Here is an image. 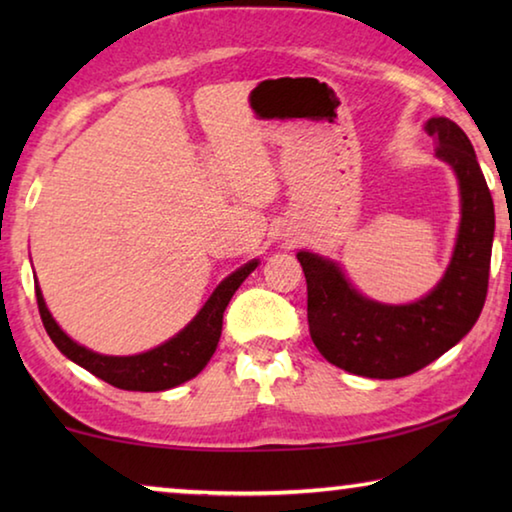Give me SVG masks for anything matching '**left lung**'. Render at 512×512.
Masks as SVG:
<instances>
[{
    "label": "left lung",
    "mask_w": 512,
    "mask_h": 512,
    "mask_svg": "<svg viewBox=\"0 0 512 512\" xmlns=\"http://www.w3.org/2000/svg\"><path fill=\"white\" fill-rule=\"evenodd\" d=\"M436 155L452 164L461 185V230L452 264L436 289L413 305H379L354 291L341 268L298 253L307 280L311 341L323 357L352 375L397 379L429 366L463 339L488 296L495 205L467 135L454 121H427Z\"/></svg>",
    "instance_id": "8db88e82"
}]
</instances>
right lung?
<instances>
[{
  "label": "right lung",
  "instance_id": "obj_1",
  "mask_svg": "<svg viewBox=\"0 0 512 512\" xmlns=\"http://www.w3.org/2000/svg\"><path fill=\"white\" fill-rule=\"evenodd\" d=\"M257 262H250L241 266L239 271L216 287V291L205 302V307L198 311V316L189 323L183 332L173 336L171 341L162 343L160 348H153L144 354H135V357H106V354H97L83 345L74 343L69 336L56 325L51 318L49 309L42 300V293L36 287L38 309L42 325H45L49 339L54 341L56 348L65 354L67 359L79 363L81 368L90 370L94 377L108 381L110 386L124 388V391H142V393H155L167 391L183 381L196 377L212 354L221 339L223 327V311L228 307L230 298L235 296L239 284L246 280L250 271H255Z\"/></svg>",
  "mask_w": 512,
  "mask_h": 512
}]
</instances>
